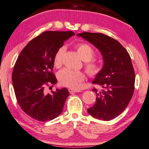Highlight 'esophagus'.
<instances>
[{"label": "esophagus", "instance_id": "obj_1", "mask_svg": "<svg viewBox=\"0 0 149 149\" xmlns=\"http://www.w3.org/2000/svg\"><path fill=\"white\" fill-rule=\"evenodd\" d=\"M68 91H69V92L70 93H77V92L80 91L79 90H77V89H73V88H69L68 89Z\"/></svg>", "mask_w": 149, "mask_h": 149}]
</instances>
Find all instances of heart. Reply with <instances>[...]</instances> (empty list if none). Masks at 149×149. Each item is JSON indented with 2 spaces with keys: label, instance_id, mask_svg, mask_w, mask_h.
<instances>
[{
  "label": "heart",
  "instance_id": "heart-1",
  "mask_svg": "<svg viewBox=\"0 0 149 149\" xmlns=\"http://www.w3.org/2000/svg\"><path fill=\"white\" fill-rule=\"evenodd\" d=\"M77 53L83 61H86L85 70L91 77H96L100 74L103 70V65L97 61H91L95 56L93 48L86 43H80L76 46ZM64 47L58 49L54 56V65L56 68L61 67L63 63V58L65 53ZM85 75L81 71H75L65 68L58 73V80L59 84L63 86L71 88H76L80 83L84 80Z\"/></svg>",
  "mask_w": 149,
  "mask_h": 149
}]
</instances>
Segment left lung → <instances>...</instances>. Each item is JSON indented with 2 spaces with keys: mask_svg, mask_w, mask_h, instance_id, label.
Segmentation results:
<instances>
[{
  "mask_svg": "<svg viewBox=\"0 0 149 149\" xmlns=\"http://www.w3.org/2000/svg\"><path fill=\"white\" fill-rule=\"evenodd\" d=\"M102 54L103 70L93 84L103 88L96 92V102L88 113L100 120H110L120 115L130 102L134 90L135 74L128 52L119 42L100 33H79Z\"/></svg>",
  "mask_w": 149,
  "mask_h": 149,
  "instance_id": "obj_1",
  "label": "left lung"
}]
</instances>
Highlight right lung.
<instances>
[{
	"mask_svg": "<svg viewBox=\"0 0 149 149\" xmlns=\"http://www.w3.org/2000/svg\"><path fill=\"white\" fill-rule=\"evenodd\" d=\"M72 31H45L29 42L19 55L12 80L16 98L23 111L33 119L47 121L62 112L70 93L66 88L45 93V86L57 83L53 73L54 56Z\"/></svg>",
	"mask_w": 149,
	"mask_h": 149,
	"instance_id": "obj_1",
	"label": "right lung"
}]
</instances>
